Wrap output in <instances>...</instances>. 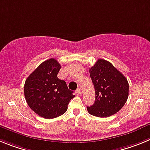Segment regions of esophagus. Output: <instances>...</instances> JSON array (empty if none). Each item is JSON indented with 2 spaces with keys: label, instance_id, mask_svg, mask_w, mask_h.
<instances>
[{
  "label": "esophagus",
  "instance_id": "obj_1",
  "mask_svg": "<svg viewBox=\"0 0 150 150\" xmlns=\"http://www.w3.org/2000/svg\"><path fill=\"white\" fill-rule=\"evenodd\" d=\"M75 93H76L78 96H81V91L80 89H77L76 91H75Z\"/></svg>",
  "mask_w": 150,
  "mask_h": 150
}]
</instances>
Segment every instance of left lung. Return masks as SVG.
I'll use <instances>...</instances> for the list:
<instances>
[{
	"label": "left lung",
	"instance_id": "1",
	"mask_svg": "<svg viewBox=\"0 0 150 150\" xmlns=\"http://www.w3.org/2000/svg\"><path fill=\"white\" fill-rule=\"evenodd\" d=\"M94 85L96 100L87 108L89 114L98 117H108L120 110L129 96V83L110 62L98 59L90 69Z\"/></svg>",
	"mask_w": 150,
	"mask_h": 150
}]
</instances>
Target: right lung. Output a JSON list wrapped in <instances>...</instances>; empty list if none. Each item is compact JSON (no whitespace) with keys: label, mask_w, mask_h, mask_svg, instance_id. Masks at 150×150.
Listing matches in <instances>:
<instances>
[{"label":"right lung","mask_w":150,"mask_h":150,"mask_svg":"<svg viewBox=\"0 0 150 150\" xmlns=\"http://www.w3.org/2000/svg\"><path fill=\"white\" fill-rule=\"evenodd\" d=\"M61 66L54 58L42 63L27 78L25 97L28 106L41 117L53 119L67 110L75 97L65 81L57 78Z\"/></svg>","instance_id":"1"}]
</instances>
